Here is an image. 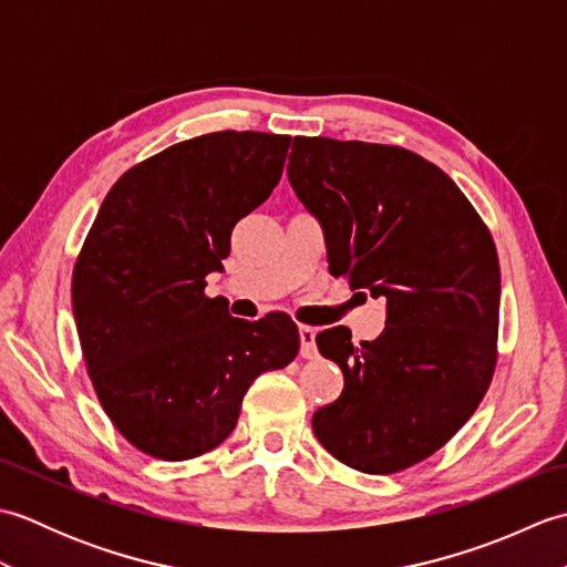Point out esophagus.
<instances>
[{
	"mask_svg": "<svg viewBox=\"0 0 567 567\" xmlns=\"http://www.w3.org/2000/svg\"><path fill=\"white\" fill-rule=\"evenodd\" d=\"M299 343H302L305 358H315L317 355V329L315 327H299Z\"/></svg>",
	"mask_w": 567,
	"mask_h": 567,
	"instance_id": "esophagus-1",
	"label": "esophagus"
}]
</instances>
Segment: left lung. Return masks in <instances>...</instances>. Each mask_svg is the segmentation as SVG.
I'll list each match as a JSON object with an SVG mask.
<instances>
[{
  "label": "left lung",
  "mask_w": 567,
  "mask_h": 567,
  "mask_svg": "<svg viewBox=\"0 0 567 567\" xmlns=\"http://www.w3.org/2000/svg\"><path fill=\"white\" fill-rule=\"evenodd\" d=\"M287 177L321 224L331 275L388 302L375 341L353 346L343 327L317 336L343 392L311 426L341 463L396 473L436 453L489 388L495 240L453 179L412 151L297 136Z\"/></svg>",
  "instance_id": "8db88e82"
}]
</instances>
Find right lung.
Returning <instances> with one entry per match:
<instances>
[{
  "label": "right lung",
  "instance_id": "obj_1",
  "mask_svg": "<svg viewBox=\"0 0 567 567\" xmlns=\"http://www.w3.org/2000/svg\"><path fill=\"white\" fill-rule=\"evenodd\" d=\"M290 136L216 131L131 167L72 270V315L106 416L138 451L187 461L234 431L260 372L292 363L297 323L234 319L204 295L231 231L280 183Z\"/></svg>",
  "mask_w": 567,
  "mask_h": 567
}]
</instances>
